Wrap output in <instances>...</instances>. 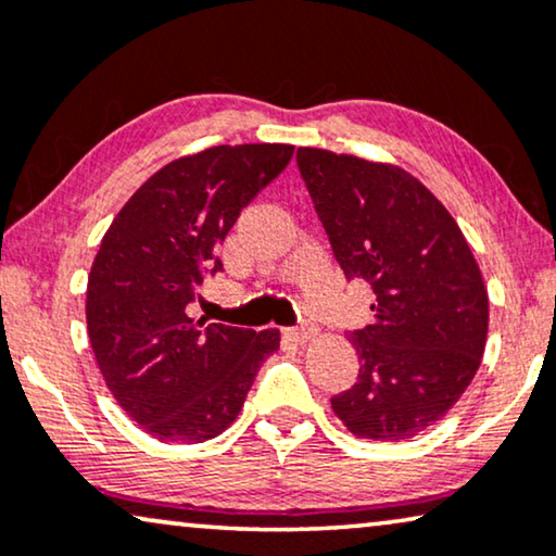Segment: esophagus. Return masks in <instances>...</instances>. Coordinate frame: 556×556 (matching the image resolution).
<instances>
[{
  "label": "esophagus",
  "mask_w": 556,
  "mask_h": 556,
  "mask_svg": "<svg viewBox=\"0 0 556 556\" xmlns=\"http://www.w3.org/2000/svg\"><path fill=\"white\" fill-rule=\"evenodd\" d=\"M312 334H315V327H309V325L289 327V330H287V338L292 340V342H307Z\"/></svg>",
  "instance_id": "34e87169"
}]
</instances>
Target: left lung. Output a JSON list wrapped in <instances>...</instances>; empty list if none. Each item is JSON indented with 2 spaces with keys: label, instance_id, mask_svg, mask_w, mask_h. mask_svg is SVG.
I'll return each mask as SVG.
<instances>
[{
  "label": "left lung",
  "instance_id": "1",
  "mask_svg": "<svg viewBox=\"0 0 556 556\" xmlns=\"http://www.w3.org/2000/svg\"><path fill=\"white\" fill-rule=\"evenodd\" d=\"M302 181L345 279L375 292L355 330L357 382L332 395L350 433L405 441L441 420L471 386L489 296L458 224L408 170L319 148L296 151Z\"/></svg>",
  "mask_w": 556,
  "mask_h": 556
}]
</instances>
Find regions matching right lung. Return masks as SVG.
Masks as SVG:
<instances>
[{"label": "right lung", "mask_w": 556, "mask_h": 556, "mask_svg": "<svg viewBox=\"0 0 556 556\" xmlns=\"http://www.w3.org/2000/svg\"><path fill=\"white\" fill-rule=\"evenodd\" d=\"M281 143L216 146L153 174L113 218L88 277V334L121 408L161 441L201 443L233 424L277 330L191 317L218 244L292 161Z\"/></svg>", "instance_id": "obj_1"}]
</instances>
